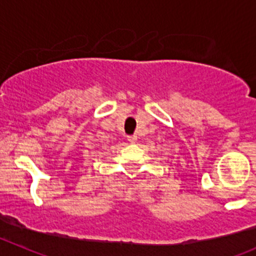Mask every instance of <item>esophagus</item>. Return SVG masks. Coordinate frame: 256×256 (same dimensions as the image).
I'll return each mask as SVG.
<instances>
[{"label": "esophagus", "mask_w": 256, "mask_h": 256, "mask_svg": "<svg viewBox=\"0 0 256 256\" xmlns=\"http://www.w3.org/2000/svg\"><path fill=\"white\" fill-rule=\"evenodd\" d=\"M128 142H131V144H135L136 141H138V136H128Z\"/></svg>", "instance_id": "obj_1"}]
</instances>
